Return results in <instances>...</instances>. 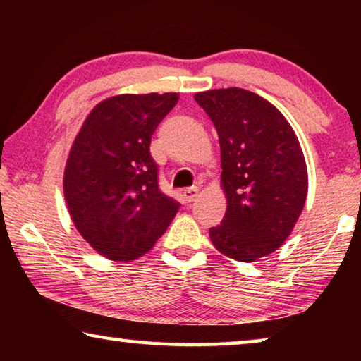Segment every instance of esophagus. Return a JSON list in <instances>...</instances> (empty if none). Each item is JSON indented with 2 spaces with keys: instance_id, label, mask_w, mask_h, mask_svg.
<instances>
[{
  "instance_id": "1",
  "label": "esophagus",
  "mask_w": 361,
  "mask_h": 361,
  "mask_svg": "<svg viewBox=\"0 0 361 361\" xmlns=\"http://www.w3.org/2000/svg\"><path fill=\"white\" fill-rule=\"evenodd\" d=\"M199 197V189L197 188H188L183 191V199L185 202H194L195 199Z\"/></svg>"
}]
</instances>
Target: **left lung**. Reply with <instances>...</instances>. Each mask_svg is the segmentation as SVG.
Wrapping results in <instances>:
<instances>
[{
  "label": "left lung",
  "mask_w": 361,
  "mask_h": 361,
  "mask_svg": "<svg viewBox=\"0 0 361 361\" xmlns=\"http://www.w3.org/2000/svg\"><path fill=\"white\" fill-rule=\"evenodd\" d=\"M221 148L223 223L212 228L219 253L242 262L276 252L293 232L307 197L309 176L290 122L258 94L240 87L199 92Z\"/></svg>",
  "instance_id": "obj_1"
}]
</instances>
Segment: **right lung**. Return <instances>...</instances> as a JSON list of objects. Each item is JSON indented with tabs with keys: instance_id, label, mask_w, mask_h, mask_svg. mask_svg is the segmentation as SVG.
<instances>
[{
	"instance_id": "right-lung-1",
	"label": "right lung",
	"mask_w": 361,
	"mask_h": 361,
	"mask_svg": "<svg viewBox=\"0 0 361 361\" xmlns=\"http://www.w3.org/2000/svg\"><path fill=\"white\" fill-rule=\"evenodd\" d=\"M180 95L122 94L100 102L82 122L63 172V194L79 234L111 261L154 247L178 202L162 194L151 135Z\"/></svg>"
}]
</instances>
